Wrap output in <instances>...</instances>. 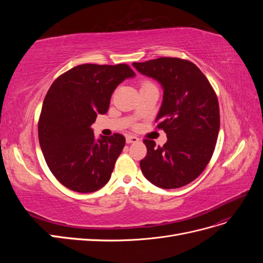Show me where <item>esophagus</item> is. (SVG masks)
Listing matches in <instances>:
<instances>
[{"mask_svg": "<svg viewBox=\"0 0 263 263\" xmlns=\"http://www.w3.org/2000/svg\"><path fill=\"white\" fill-rule=\"evenodd\" d=\"M139 138L136 136H126V142L127 144H135V142H138Z\"/></svg>", "mask_w": 263, "mask_h": 263, "instance_id": "1", "label": "esophagus"}]
</instances>
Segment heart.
I'll return each instance as SVG.
<instances>
[{
	"instance_id": "obj_1",
	"label": "heart",
	"mask_w": 263,
	"mask_h": 263,
	"mask_svg": "<svg viewBox=\"0 0 263 263\" xmlns=\"http://www.w3.org/2000/svg\"><path fill=\"white\" fill-rule=\"evenodd\" d=\"M146 83H149V82H144V83H142V84H146Z\"/></svg>"
}]
</instances>
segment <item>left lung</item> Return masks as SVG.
Segmentation results:
<instances>
[{
    "instance_id": "1",
    "label": "left lung",
    "mask_w": 263,
    "mask_h": 263,
    "mask_svg": "<svg viewBox=\"0 0 263 263\" xmlns=\"http://www.w3.org/2000/svg\"><path fill=\"white\" fill-rule=\"evenodd\" d=\"M133 66L162 86L156 122L168 137L162 147L144 140L147 156L140 160V169L158 187L184 186L200 176L213 156L220 123L216 93L189 60L161 57Z\"/></svg>"
}]
</instances>
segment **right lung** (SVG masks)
I'll return each mask as SVG.
<instances>
[{
    "mask_svg": "<svg viewBox=\"0 0 263 263\" xmlns=\"http://www.w3.org/2000/svg\"><path fill=\"white\" fill-rule=\"evenodd\" d=\"M135 77L128 65L85 63L58 77L47 92L38 121L39 145L62 185L91 193L109 181L125 146L121 134L95 139L91 125L105 114L119 83Z\"/></svg>",
    "mask_w": 263,
    "mask_h": 263,
    "instance_id": "add662e5",
    "label": "right lung"
}]
</instances>
